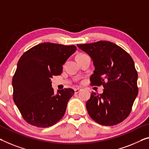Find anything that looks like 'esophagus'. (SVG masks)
Here are the masks:
<instances>
[{"label":"esophagus","instance_id":"34e87169","mask_svg":"<svg viewBox=\"0 0 149 149\" xmlns=\"http://www.w3.org/2000/svg\"><path fill=\"white\" fill-rule=\"evenodd\" d=\"M80 91H81L80 88L75 89V94H77V93H79V92H80Z\"/></svg>","mask_w":149,"mask_h":149}]
</instances>
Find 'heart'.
<instances>
[{"label":"heart","mask_w":149,"mask_h":149,"mask_svg":"<svg viewBox=\"0 0 149 149\" xmlns=\"http://www.w3.org/2000/svg\"><path fill=\"white\" fill-rule=\"evenodd\" d=\"M84 54H79V55H77V56H80V55H84Z\"/></svg>","instance_id":"heart-1"}]
</instances>
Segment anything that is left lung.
<instances>
[{
	"instance_id": "1",
	"label": "left lung",
	"mask_w": 149,
	"mask_h": 149,
	"mask_svg": "<svg viewBox=\"0 0 149 149\" xmlns=\"http://www.w3.org/2000/svg\"><path fill=\"white\" fill-rule=\"evenodd\" d=\"M90 55L95 70L91 85H103L102 94L92 92L86 102L90 116L97 123L113 126L125 120L138 95V74L131 56L106 41L77 45Z\"/></svg>"
}]
</instances>
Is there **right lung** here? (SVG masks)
<instances>
[{
    "label": "right lung",
    "mask_w": 149,
    "mask_h": 149,
    "mask_svg": "<svg viewBox=\"0 0 149 149\" xmlns=\"http://www.w3.org/2000/svg\"><path fill=\"white\" fill-rule=\"evenodd\" d=\"M76 49L74 45L43 43L19 59L13 77V100L26 123L46 128L63 116L74 90L64 89L55 94L51 78L61 74L63 65Z\"/></svg>",
    "instance_id": "right-lung-1"
}]
</instances>
